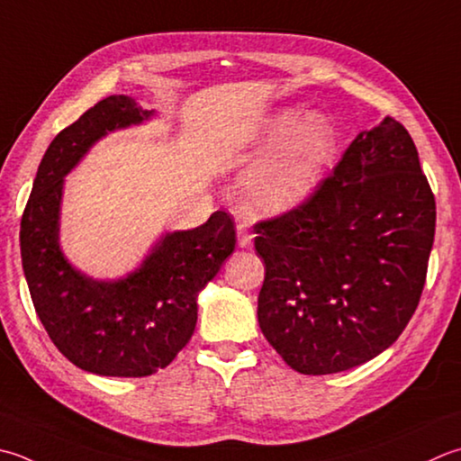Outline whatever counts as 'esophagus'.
I'll return each instance as SVG.
<instances>
[{
	"mask_svg": "<svg viewBox=\"0 0 461 461\" xmlns=\"http://www.w3.org/2000/svg\"><path fill=\"white\" fill-rule=\"evenodd\" d=\"M251 231L248 223H238V246L240 248H248L251 243Z\"/></svg>",
	"mask_w": 461,
	"mask_h": 461,
	"instance_id": "34e87169",
	"label": "esophagus"
}]
</instances>
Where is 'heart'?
Masks as SVG:
<instances>
[{
    "instance_id": "b5f03b06",
    "label": "heart",
    "mask_w": 461,
    "mask_h": 461,
    "mask_svg": "<svg viewBox=\"0 0 461 461\" xmlns=\"http://www.w3.org/2000/svg\"><path fill=\"white\" fill-rule=\"evenodd\" d=\"M338 143V131L326 115L297 110L276 115L249 143L254 153H272L249 174L248 210L279 215L303 203L336 161Z\"/></svg>"
}]
</instances>
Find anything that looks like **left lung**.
<instances>
[{
    "label": "left lung",
    "instance_id": "obj_1",
    "mask_svg": "<svg viewBox=\"0 0 461 461\" xmlns=\"http://www.w3.org/2000/svg\"><path fill=\"white\" fill-rule=\"evenodd\" d=\"M254 230L266 339L295 372L338 374L382 354L411 320L436 200L411 135L387 115L357 133L308 200Z\"/></svg>",
    "mask_w": 461,
    "mask_h": 461
}]
</instances>
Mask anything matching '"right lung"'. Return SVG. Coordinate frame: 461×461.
<instances>
[{
    "mask_svg": "<svg viewBox=\"0 0 461 461\" xmlns=\"http://www.w3.org/2000/svg\"><path fill=\"white\" fill-rule=\"evenodd\" d=\"M151 115L128 95L89 107L50 143L22 215V264L33 308L61 354L97 375L143 377L174 362L195 330L197 294L236 248L231 218L215 212L200 228L166 233L135 272L113 282L84 276L63 256V177L104 135Z\"/></svg>",
    "mask_w": 461,
    "mask_h": 461,
    "instance_id": "add662e5",
    "label": "right lung"
}]
</instances>
